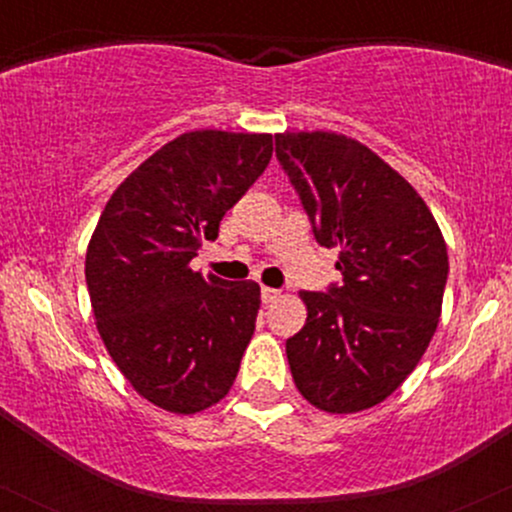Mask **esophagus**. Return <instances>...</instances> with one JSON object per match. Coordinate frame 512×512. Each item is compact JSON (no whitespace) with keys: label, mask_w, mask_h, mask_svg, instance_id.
Masks as SVG:
<instances>
[{"label":"esophagus","mask_w":512,"mask_h":512,"mask_svg":"<svg viewBox=\"0 0 512 512\" xmlns=\"http://www.w3.org/2000/svg\"><path fill=\"white\" fill-rule=\"evenodd\" d=\"M279 296H281V291H276V289H269V286H262V303H274V301H279Z\"/></svg>","instance_id":"34e87169"}]
</instances>
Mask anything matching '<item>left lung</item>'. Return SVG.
Returning a JSON list of instances; mask_svg holds the SVG:
<instances>
[{
  "label": "left lung",
  "instance_id": "left-lung-1",
  "mask_svg": "<svg viewBox=\"0 0 512 512\" xmlns=\"http://www.w3.org/2000/svg\"><path fill=\"white\" fill-rule=\"evenodd\" d=\"M276 158L322 248H339L342 284L301 291L303 330L286 339L310 404L354 414L390 397L438 327L448 248L426 202L397 170L337 132L276 134Z\"/></svg>",
  "mask_w": 512,
  "mask_h": 512
}]
</instances>
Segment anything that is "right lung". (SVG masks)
Here are the masks:
<instances>
[{"label":"right lung","instance_id":"1","mask_svg":"<svg viewBox=\"0 0 512 512\" xmlns=\"http://www.w3.org/2000/svg\"><path fill=\"white\" fill-rule=\"evenodd\" d=\"M272 158V134L197 129L149 156L105 204L86 250L98 332L129 385L195 414L231 390L260 310L255 281L192 272L202 240Z\"/></svg>","mask_w":512,"mask_h":512}]
</instances>
